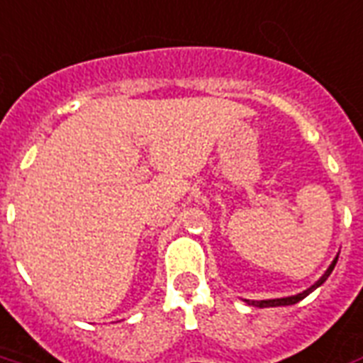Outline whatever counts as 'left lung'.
Returning a JSON list of instances; mask_svg holds the SVG:
<instances>
[{
	"mask_svg": "<svg viewBox=\"0 0 363 363\" xmlns=\"http://www.w3.org/2000/svg\"><path fill=\"white\" fill-rule=\"evenodd\" d=\"M337 259H339V257H335V262H333V264L329 265V269L325 271V275H323V277L319 279L318 283L313 284V286H311V289H308V291L300 292V294H296V296L277 298V300H259V302H254V300H252V302H250V304H252V306H256V308H275V306H291V304H296V302H300V300H302V298L308 296V294H310L311 291H315V289H318L319 284H323V283H325V279L329 277V275H331V271L335 269V265H337Z\"/></svg>",
	"mask_w": 363,
	"mask_h": 363,
	"instance_id": "left-lung-1",
	"label": "left lung"
}]
</instances>
